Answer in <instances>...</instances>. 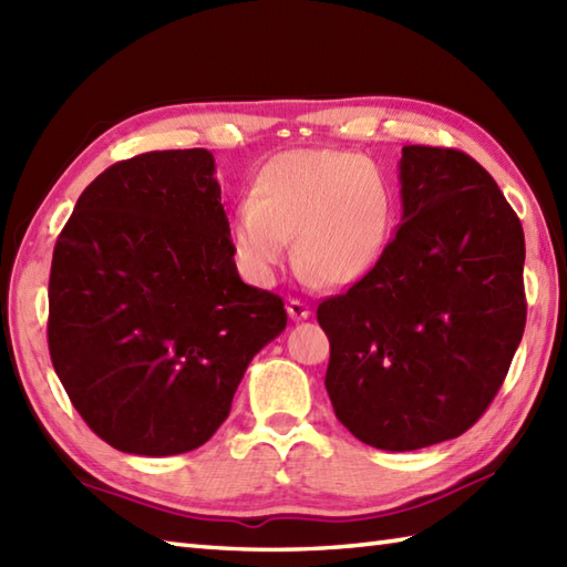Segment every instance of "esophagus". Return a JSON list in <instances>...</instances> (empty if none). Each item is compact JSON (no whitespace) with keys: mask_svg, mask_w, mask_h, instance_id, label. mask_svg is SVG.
Wrapping results in <instances>:
<instances>
[{"mask_svg":"<svg viewBox=\"0 0 567 567\" xmlns=\"http://www.w3.org/2000/svg\"><path fill=\"white\" fill-rule=\"evenodd\" d=\"M287 315H290L292 321H302L311 317V309L309 305L302 302V299H290V302H287Z\"/></svg>","mask_w":567,"mask_h":567,"instance_id":"34e87169","label":"esophagus"}]
</instances>
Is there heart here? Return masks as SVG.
<instances>
[{"label": "heart", "instance_id": "1", "mask_svg": "<svg viewBox=\"0 0 567 567\" xmlns=\"http://www.w3.org/2000/svg\"><path fill=\"white\" fill-rule=\"evenodd\" d=\"M394 226V192L375 163L329 148L277 153L228 224L248 277L268 285L295 244L297 268L321 285H353L380 262Z\"/></svg>", "mask_w": 567, "mask_h": 567}]
</instances>
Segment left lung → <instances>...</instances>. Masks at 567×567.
Here are the masks:
<instances>
[{
  "instance_id": "8db88e82",
  "label": "left lung",
  "mask_w": 567,
  "mask_h": 567,
  "mask_svg": "<svg viewBox=\"0 0 567 567\" xmlns=\"http://www.w3.org/2000/svg\"><path fill=\"white\" fill-rule=\"evenodd\" d=\"M402 224L380 262L317 309L327 392L372 449L457 439L499 392L526 327L524 228L463 151L404 146Z\"/></svg>"
}]
</instances>
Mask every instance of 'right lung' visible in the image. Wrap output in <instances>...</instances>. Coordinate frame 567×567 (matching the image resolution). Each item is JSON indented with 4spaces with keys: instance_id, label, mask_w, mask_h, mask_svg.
<instances>
[{
    "instance_id": "obj_1",
    "label": "right lung",
    "mask_w": 567,
    "mask_h": 567,
    "mask_svg": "<svg viewBox=\"0 0 567 567\" xmlns=\"http://www.w3.org/2000/svg\"><path fill=\"white\" fill-rule=\"evenodd\" d=\"M204 148L122 161L82 192L48 282V351L72 406L134 455L199 449L287 327L282 297L238 277Z\"/></svg>"
}]
</instances>
